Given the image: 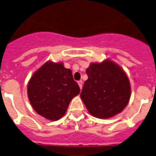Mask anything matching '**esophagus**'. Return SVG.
I'll list each match as a JSON object with an SVG mask.
<instances>
[{
  "instance_id": "34e87169",
  "label": "esophagus",
  "mask_w": 156,
  "mask_h": 156,
  "mask_svg": "<svg viewBox=\"0 0 156 156\" xmlns=\"http://www.w3.org/2000/svg\"><path fill=\"white\" fill-rule=\"evenodd\" d=\"M78 85H79L80 88V90H82L83 88V81L82 80H80L79 82H78Z\"/></svg>"
}]
</instances>
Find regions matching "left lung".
Masks as SVG:
<instances>
[{
  "instance_id": "8db88e82",
  "label": "left lung",
  "mask_w": 156,
  "mask_h": 156,
  "mask_svg": "<svg viewBox=\"0 0 156 156\" xmlns=\"http://www.w3.org/2000/svg\"><path fill=\"white\" fill-rule=\"evenodd\" d=\"M86 73L88 80L80 97L93 116L109 119L125 109L131 96V87L121 66L107 59L101 63H91Z\"/></svg>"
}]
</instances>
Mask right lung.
I'll return each instance as SVG.
<instances>
[{"label":"right lung","mask_w":156,"mask_h":156,"mask_svg":"<svg viewBox=\"0 0 156 156\" xmlns=\"http://www.w3.org/2000/svg\"><path fill=\"white\" fill-rule=\"evenodd\" d=\"M79 86L72 71L62 62L48 60L31 76L27 84V96L35 112L52 121L66 113L73 98L79 95Z\"/></svg>","instance_id":"add662e5"}]
</instances>
